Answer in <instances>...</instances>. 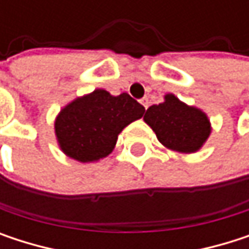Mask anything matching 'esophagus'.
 Returning <instances> with one entry per match:
<instances>
[{
  "mask_svg": "<svg viewBox=\"0 0 249 249\" xmlns=\"http://www.w3.org/2000/svg\"><path fill=\"white\" fill-rule=\"evenodd\" d=\"M140 102H141V105H142V107H144L145 109L148 108V104H150V102H148V98H142V99H141Z\"/></svg>",
  "mask_w": 249,
  "mask_h": 249,
  "instance_id": "34e87169",
  "label": "esophagus"
}]
</instances>
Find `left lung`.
Segmentation results:
<instances>
[{
  "label": "left lung",
  "mask_w": 249,
  "mask_h": 249,
  "mask_svg": "<svg viewBox=\"0 0 249 249\" xmlns=\"http://www.w3.org/2000/svg\"><path fill=\"white\" fill-rule=\"evenodd\" d=\"M144 121L153 128L159 141L178 153H195L211 134V124L205 112L187 107L174 95L164 96V102L147 109Z\"/></svg>",
  "instance_id": "1"
}]
</instances>
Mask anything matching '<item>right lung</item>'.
I'll return each instance as SVG.
<instances>
[{"mask_svg":"<svg viewBox=\"0 0 249 249\" xmlns=\"http://www.w3.org/2000/svg\"><path fill=\"white\" fill-rule=\"evenodd\" d=\"M145 108L128 93L112 96L104 89L77 98L56 118L54 129L62 151L80 163L98 161L115 147L118 134L140 120Z\"/></svg>","mask_w":249,"mask_h":249,"instance_id":"right-lung-1","label":"right lung"}]
</instances>
